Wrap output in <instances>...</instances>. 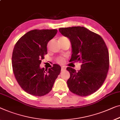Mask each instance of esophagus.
Returning a JSON list of instances; mask_svg holds the SVG:
<instances>
[{
  "instance_id": "1",
  "label": "esophagus",
  "mask_w": 120,
  "mask_h": 120,
  "mask_svg": "<svg viewBox=\"0 0 120 120\" xmlns=\"http://www.w3.org/2000/svg\"><path fill=\"white\" fill-rule=\"evenodd\" d=\"M65 69H66L64 67H62L61 68V71H64V70H65Z\"/></svg>"
}]
</instances>
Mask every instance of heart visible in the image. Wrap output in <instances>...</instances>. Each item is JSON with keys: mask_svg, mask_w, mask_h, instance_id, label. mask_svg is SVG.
I'll return each instance as SVG.
<instances>
[{"mask_svg": "<svg viewBox=\"0 0 120 120\" xmlns=\"http://www.w3.org/2000/svg\"><path fill=\"white\" fill-rule=\"evenodd\" d=\"M66 38V37H61V38ZM63 62H64V60L62 58H58V60H57V62H58V63H62Z\"/></svg>", "mask_w": 120, "mask_h": 120, "instance_id": "obj_1", "label": "heart"}]
</instances>
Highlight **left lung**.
<instances>
[{
    "instance_id": "obj_1",
    "label": "left lung",
    "mask_w": 120,
    "mask_h": 120,
    "mask_svg": "<svg viewBox=\"0 0 120 120\" xmlns=\"http://www.w3.org/2000/svg\"><path fill=\"white\" fill-rule=\"evenodd\" d=\"M59 31L70 41V61L82 64L78 71L72 68H67L70 75L67 81L69 89L81 96L94 93L103 84L109 69V52L105 41L100 35L83 26L60 28Z\"/></svg>"
}]
</instances>
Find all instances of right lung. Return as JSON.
<instances>
[{
  "label": "right lung",
  "mask_w": 120,
  "mask_h": 120,
  "mask_svg": "<svg viewBox=\"0 0 120 120\" xmlns=\"http://www.w3.org/2000/svg\"><path fill=\"white\" fill-rule=\"evenodd\" d=\"M57 30H34L18 40L13 49L12 64L18 84L29 94L42 96L51 91L61 67L55 64L48 70L40 64L47 54V44Z\"/></svg>",
  "instance_id": "add662e5"
}]
</instances>
